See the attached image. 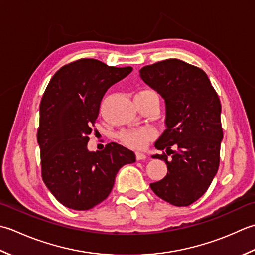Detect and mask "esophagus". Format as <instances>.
Wrapping results in <instances>:
<instances>
[{"label":"esophagus","instance_id":"esophagus-1","mask_svg":"<svg viewBox=\"0 0 255 255\" xmlns=\"http://www.w3.org/2000/svg\"><path fill=\"white\" fill-rule=\"evenodd\" d=\"M135 156H136L137 160H143V159L146 158V155H145L144 153H139V152L135 153Z\"/></svg>","mask_w":255,"mask_h":255}]
</instances>
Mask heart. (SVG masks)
I'll return each instance as SVG.
<instances>
[{"label": "heart", "mask_w": 255, "mask_h": 255, "mask_svg": "<svg viewBox=\"0 0 255 255\" xmlns=\"http://www.w3.org/2000/svg\"><path fill=\"white\" fill-rule=\"evenodd\" d=\"M143 93H155L152 90H143ZM139 93V92H138ZM121 141L128 147L142 148L145 145L156 136V131L152 127H139L134 128L124 129L119 135Z\"/></svg>", "instance_id": "heart-1"}]
</instances>
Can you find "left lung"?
I'll use <instances>...</instances> for the list:
<instances>
[{
	"instance_id": "8db88e82",
	"label": "left lung",
	"mask_w": 255,
	"mask_h": 255,
	"mask_svg": "<svg viewBox=\"0 0 255 255\" xmlns=\"http://www.w3.org/2000/svg\"><path fill=\"white\" fill-rule=\"evenodd\" d=\"M139 77L162 96L166 108V129L155 143L166 153L152 157L164 160L167 175L149 186L169 204L189 206L206 193L219 167V97L204 70L179 59L145 66Z\"/></svg>"
}]
</instances>
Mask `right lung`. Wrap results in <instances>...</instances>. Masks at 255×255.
<instances>
[{"instance_id":"add662e5","label":"right lung","mask_w":255,"mask_h":255,"mask_svg":"<svg viewBox=\"0 0 255 255\" xmlns=\"http://www.w3.org/2000/svg\"><path fill=\"white\" fill-rule=\"evenodd\" d=\"M132 70L84 58L61 67L46 88L37 131L41 177L67 208L88 210L100 204L110 195L119 169L135 162L132 150L118 143L97 152L87 147L103 96Z\"/></svg>"}]
</instances>
